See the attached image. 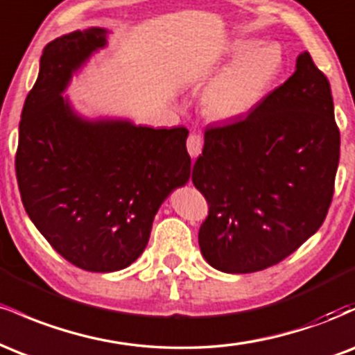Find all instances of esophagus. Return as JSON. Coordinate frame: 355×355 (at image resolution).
I'll list each match as a JSON object with an SVG mask.
<instances>
[{"label":"esophagus","instance_id":"1","mask_svg":"<svg viewBox=\"0 0 355 355\" xmlns=\"http://www.w3.org/2000/svg\"><path fill=\"white\" fill-rule=\"evenodd\" d=\"M202 146H203L202 135H198V133H191L189 140H187V150H189L191 157L193 158L198 157V155L202 153Z\"/></svg>","mask_w":355,"mask_h":355}]
</instances>
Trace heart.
Wrapping results in <instances>:
<instances>
[{"instance_id": "b5f03b06", "label": "heart", "mask_w": 355, "mask_h": 355, "mask_svg": "<svg viewBox=\"0 0 355 355\" xmlns=\"http://www.w3.org/2000/svg\"><path fill=\"white\" fill-rule=\"evenodd\" d=\"M230 55L239 58L220 71L202 95L207 115L218 121L239 120L259 108L284 67L282 48L277 43L237 40L230 44Z\"/></svg>"}]
</instances>
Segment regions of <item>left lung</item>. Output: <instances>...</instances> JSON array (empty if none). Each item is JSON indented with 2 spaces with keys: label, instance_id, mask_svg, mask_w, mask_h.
Wrapping results in <instances>:
<instances>
[{
  "label": "left lung",
  "instance_id": "obj_1",
  "mask_svg": "<svg viewBox=\"0 0 355 355\" xmlns=\"http://www.w3.org/2000/svg\"><path fill=\"white\" fill-rule=\"evenodd\" d=\"M331 85L307 51L243 120L205 130L191 182L210 210L202 255L225 274L275 266L324 222L339 166Z\"/></svg>",
  "mask_w": 355,
  "mask_h": 355
}]
</instances>
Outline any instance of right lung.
<instances>
[{"mask_svg":"<svg viewBox=\"0 0 355 355\" xmlns=\"http://www.w3.org/2000/svg\"><path fill=\"white\" fill-rule=\"evenodd\" d=\"M105 28L53 40L24 101L16 178L28 217L61 257L88 272H116L148 243L158 209L190 178L185 126L153 128L81 115L63 95L108 46Z\"/></svg>","mask_w":355,"mask_h":355,"instance_id":"add662e5","label":"right lung"}]
</instances>
